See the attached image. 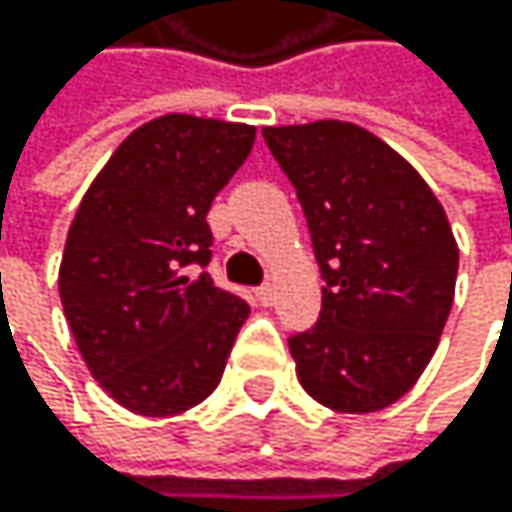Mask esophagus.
<instances>
[{
    "instance_id": "obj_1",
    "label": "esophagus",
    "mask_w": 512,
    "mask_h": 512,
    "mask_svg": "<svg viewBox=\"0 0 512 512\" xmlns=\"http://www.w3.org/2000/svg\"><path fill=\"white\" fill-rule=\"evenodd\" d=\"M254 298L261 301V307H270L276 301V291H273V285H261L258 291H254Z\"/></svg>"
}]
</instances>
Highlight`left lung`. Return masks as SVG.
<instances>
[{"label":"left lung","mask_w":512,"mask_h":512,"mask_svg":"<svg viewBox=\"0 0 512 512\" xmlns=\"http://www.w3.org/2000/svg\"><path fill=\"white\" fill-rule=\"evenodd\" d=\"M298 190L325 279L319 322L294 334L301 387L341 415L402 399L455 304L458 242L427 181L378 134L341 119L264 128Z\"/></svg>","instance_id":"obj_1"}]
</instances>
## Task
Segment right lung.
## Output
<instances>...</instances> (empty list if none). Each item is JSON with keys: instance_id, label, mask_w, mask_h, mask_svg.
<instances>
[{"instance_id": "add662e5", "label": "right lung", "mask_w": 512, "mask_h": 512, "mask_svg": "<svg viewBox=\"0 0 512 512\" xmlns=\"http://www.w3.org/2000/svg\"><path fill=\"white\" fill-rule=\"evenodd\" d=\"M251 144L254 125L165 113L79 202L57 273L64 316L91 378L134 415H181L221 384L248 304L193 267L211 258L205 214Z\"/></svg>"}]
</instances>
